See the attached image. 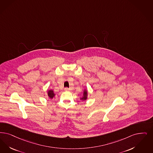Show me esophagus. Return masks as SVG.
<instances>
[{
  "mask_svg": "<svg viewBox=\"0 0 153 153\" xmlns=\"http://www.w3.org/2000/svg\"><path fill=\"white\" fill-rule=\"evenodd\" d=\"M71 90V89H69V88H64V91H69Z\"/></svg>",
  "mask_w": 153,
  "mask_h": 153,
  "instance_id": "1",
  "label": "esophagus"
}]
</instances>
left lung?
<instances>
[{"instance_id": "8db88e82", "label": "left lung", "mask_w": 153, "mask_h": 153, "mask_svg": "<svg viewBox=\"0 0 153 153\" xmlns=\"http://www.w3.org/2000/svg\"><path fill=\"white\" fill-rule=\"evenodd\" d=\"M87 98H88V91L86 90H84V92H83L82 97L81 98V100H83V101H85V100H86Z\"/></svg>"}]
</instances>
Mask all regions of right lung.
Wrapping results in <instances>:
<instances>
[{
  "label": "right lung",
  "mask_w": 153,
  "mask_h": 153,
  "mask_svg": "<svg viewBox=\"0 0 153 153\" xmlns=\"http://www.w3.org/2000/svg\"><path fill=\"white\" fill-rule=\"evenodd\" d=\"M48 96L51 99H52L55 97V94L53 90H48Z\"/></svg>",
  "instance_id": "1"
}]
</instances>
